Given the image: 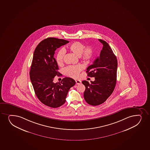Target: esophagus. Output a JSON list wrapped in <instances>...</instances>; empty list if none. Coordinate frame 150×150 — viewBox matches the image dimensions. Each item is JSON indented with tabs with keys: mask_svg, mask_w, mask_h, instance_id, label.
Instances as JSON below:
<instances>
[{
	"mask_svg": "<svg viewBox=\"0 0 150 150\" xmlns=\"http://www.w3.org/2000/svg\"><path fill=\"white\" fill-rule=\"evenodd\" d=\"M76 83L77 84H79L80 83H81V81H79V80H76Z\"/></svg>",
	"mask_w": 150,
	"mask_h": 150,
	"instance_id": "obj_1",
	"label": "esophagus"
}]
</instances>
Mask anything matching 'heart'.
<instances>
[{"instance_id": "1", "label": "heart", "mask_w": 150, "mask_h": 150, "mask_svg": "<svg viewBox=\"0 0 150 150\" xmlns=\"http://www.w3.org/2000/svg\"><path fill=\"white\" fill-rule=\"evenodd\" d=\"M83 43L76 41L71 44L69 47V50L76 56L79 57L83 62L88 63L93 58L94 54V50L91 47H88L84 48ZM65 51L62 49L57 54L56 61L59 65L62 64L64 62ZM82 70V67L80 65L69 66L64 69V72L67 76L71 78H77L79 76V73Z\"/></svg>"}]
</instances>
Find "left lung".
Instances as JSON below:
<instances>
[{"instance_id": "obj_1", "label": "left lung", "mask_w": 150, "mask_h": 150, "mask_svg": "<svg viewBox=\"0 0 150 150\" xmlns=\"http://www.w3.org/2000/svg\"><path fill=\"white\" fill-rule=\"evenodd\" d=\"M103 47L100 56L93 64L86 69L88 76L95 77V81H82L86 87L83 96L85 100L90 105H100L112 95L117 81V62L109 44L98 39Z\"/></svg>"}]
</instances>
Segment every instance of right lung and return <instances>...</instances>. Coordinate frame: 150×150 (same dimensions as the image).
<instances>
[{
    "instance_id": "add662e5",
    "label": "right lung",
    "mask_w": 150,
    "mask_h": 150,
    "mask_svg": "<svg viewBox=\"0 0 150 150\" xmlns=\"http://www.w3.org/2000/svg\"><path fill=\"white\" fill-rule=\"evenodd\" d=\"M69 42L54 38H46L38 45L33 56L29 75L35 93L42 103L53 108L66 103L69 90L76 83L70 78H64L60 83L53 81L55 76H62L54 58L55 50Z\"/></svg>"
}]
</instances>
